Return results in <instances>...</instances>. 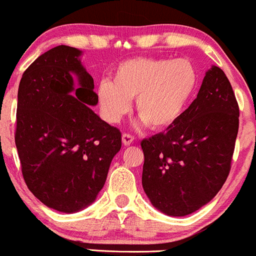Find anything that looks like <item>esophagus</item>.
<instances>
[{
    "mask_svg": "<svg viewBox=\"0 0 256 256\" xmlns=\"http://www.w3.org/2000/svg\"><path fill=\"white\" fill-rule=\"evenodd\" d=\"M133 140H134V136H132V134H129V133H123V136H122V142H123V144H124L126 146H130L132 142H133Z\"/></svg>",
    "mask_w": 256,
    "mask_h": 256,
    "instance_id": "obj_1",
    "label": "esophagus"
}]
</instances>
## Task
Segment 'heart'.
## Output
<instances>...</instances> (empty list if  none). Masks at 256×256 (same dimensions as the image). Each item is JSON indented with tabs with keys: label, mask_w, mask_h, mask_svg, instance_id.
I'll use <instances>...</instances> for the list:
<instances>
[{
	"label": "heart",
	"mask_w": 256,
	"mask_h": 256,
	"mask_svg": "<svg viewBox=\"0 0 256 256\" xmlns=\"http://www.w3.org/2000/svg\"><path fill=\"white\" fill-rule=\"evenodd\" d=\"M198 85V71L191 60L136 58L118 65L112 82H100L97 104L107 122L118 123L136 98L142 122L165 130L182 117Z\"/></svg>",
	"instance_id": "1"
}]
</instances>
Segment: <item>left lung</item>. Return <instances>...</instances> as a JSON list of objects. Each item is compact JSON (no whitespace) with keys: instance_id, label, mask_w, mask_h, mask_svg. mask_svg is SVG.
Masks as SVG:
<instances>
[{"instance_id":"obj_1","label":"left lung","mask_w":256,"mask_h":256,"mask_svg":"<svg viewBox=\"0 0 256 256\" xmlns=\"http://www.w3.org/2000/svg\"><path fill=\"white\" fill-rule=\"evenodd\" d=\"M239 128V107L226 74L206 72L194 101L164 133L142 140V184L152 204L174 217L191 214L222 188Z\"/></svg>"}]
</instances>
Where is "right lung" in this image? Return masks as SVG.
Here are the masks:
<instances>
[{
  "mask_svg": "<svg viewBox=\"0 0 256 256\" xmlns=\"http://www.w3.org/2000/svg\"><path fill=\"white\" fill-rule=\"evenodd\" d=\"M82 52L59 46L36 58L18 88L14 140L22 175L46 206L74 213L90 206L122 146L120 129L102 120Z\"/></svg>",
  "mask_w": 256,
  "mask_h": 256,
  "instance_id": "add662e5",
  "label": "right lung"
}]
</instances>
